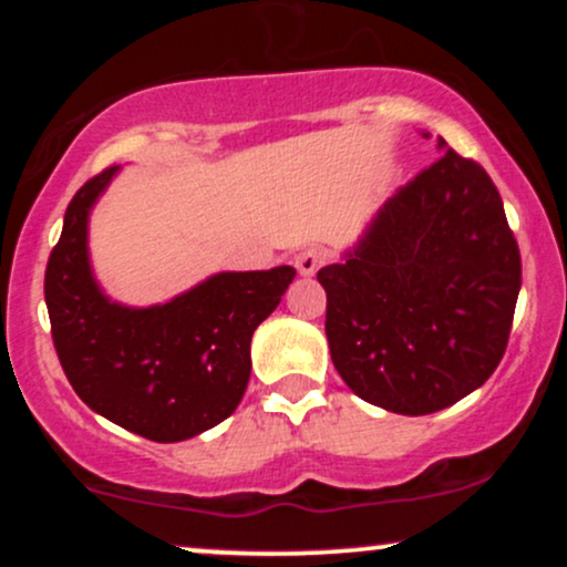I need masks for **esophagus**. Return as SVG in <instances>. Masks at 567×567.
<instances>
[{"mask_svg": "<svg viewBox=\"0 0 567 567\" xmlns=\"http://www.w3.org/2000/svg\"><path fill=\"white\" fill-rule=\"evenodd\" d=\"M324 264V256L320 250H315V247H309V250H301L296 256V269L301 277H315L317 271H320V266Z\"/></svg>", "mask_w": 567, "mask_h": 567, "instance_id": "1", "label": "esophagus"}]
</instances>
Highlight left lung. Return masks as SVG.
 Returning <instances> with one entry per match:
<instances>
[{
    "mask_svg": "<svg viewBox=\"0 0 567 567\" xmlns=\"http://www.w3.org/2000/svg\"><path fill=\"white\" fill-rule=\"evenodd\" d=\"M437 148L317 275L336 370L357 396L400 415L437 413L491 379L523 282L491 175L442 138Z\"/></svg>",
    "mask_w": 567,
    "mask_h": 567,
    "instance_id": "8db88e82",
    "label": "left lung"
}]
</instances>
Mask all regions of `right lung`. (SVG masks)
<instances>
[{
  "mask_svg": "<svg viewBox=\"0 0 567 567\" xmlns=\"http://www.w3.org/2000/svg\"><path fill=\"white\" fill-rule=\"evenodd\" d=\"M120 165L90 178L63 216L44 271L53 343L80 400L154 442L207 432L237 410L250 381V341L282 301L292 266L218 271L165 303L125 306L93 275L87 224Z\"/></svg>",
  "mask_w": 567,
  "mask_h": 567,
  "instance_id": "add662e5",
  "label": "right lung"
}]
</instances>
